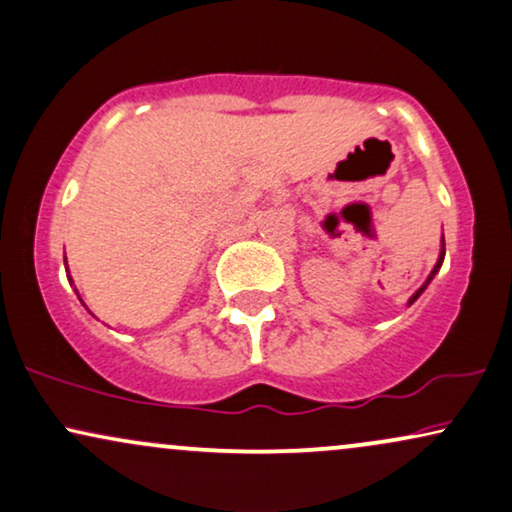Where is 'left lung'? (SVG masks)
Instances as JSON below:
<instances>
[{
    "instance_id": "8db88e82",
    "label": "left lung",
    "mask_w": 512,
    "mask_h": 512,
    "mask_svg": "<svg viewBox=\"0 0 512 512\" xmlns=\"http://www.w3.org/2000/svg\"><path fill=\"white\" fill-rule=\"evenodd\" d=\"M443 255H446V245H443V240H441V255H439V262H436V267L432 269V274H429V279L422 283V288H420V291H417L415 295H412V298H410V303H408V305H412V303H415V300H417V298H420V295L424 293V288H427V286H429V281H432V279H434V274H436V272H439V269H441V264H443Z\"/></svg>"
}]
</instances>
